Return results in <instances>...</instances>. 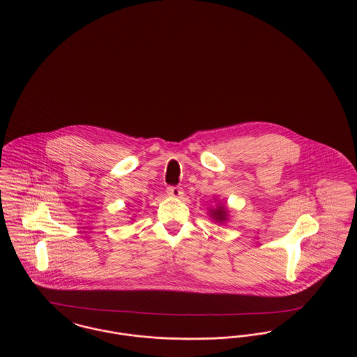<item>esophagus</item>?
Segmentation results:
<instances>
[{
    "label": "esophagus",
    "instance_id": "esophagus-1",
    "mask_svg": "<svg viewBox=\"0 0 357 357\" xmlns=\"http://www.w3.org/2000/svg\"><path fill=\"white\" fill-rule=\"evenodd\" d=\"M167 194L169 197H174V198H182L183 195V191L181 188H176V186H169L167 188Z\"/></svg>",
    "mask_w": 357,
    "mask_h": 357
}]
</instances>
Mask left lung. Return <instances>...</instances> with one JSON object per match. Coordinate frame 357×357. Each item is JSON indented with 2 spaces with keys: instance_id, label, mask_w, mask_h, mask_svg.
Listing matches in <instances>:
<instances>
[{
  "instance_id": "obj_1",
  "label": "left lung",
  "mask_w": 357,
  "mask_h": 357,
  "mask_svg": "<svg viewBox=\"0 0 357 357\" xmlns=\"http://www.w3.org/2000/svg\"><path fill=\"white\" fill-rule=\"evenodd\" d=\"M210 217L217 222H225L228 220V209L225 205H220L215 209L209 210Z\"/></svg>"
}]
</instances>
